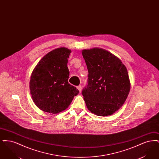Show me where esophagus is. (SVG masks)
Returning a JSON list of instances; mask_svg holds the SVG:
<instances>
[{"label": "esophagus", "mask_w": 159, "mask_h": 159, "mask_svg": "<svg viewBox=\"0 0 159 159\" xmlns=\"http://www.w3.org/2000/svg\"><path fill=\"white\" fill-rule=\"evenodd\" d=\"M77 89L79 91V92H80L81 91H82V86L81 85H79V86H77Z\"/></svg>", "instance_id": "1"}]
</instances>
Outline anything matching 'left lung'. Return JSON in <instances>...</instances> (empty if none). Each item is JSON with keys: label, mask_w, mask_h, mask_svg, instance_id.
Listing matches in <instances>:
<instances>
[{"label": "left lung", "mask_w": 159, "mask_h": 159, "mask_svg": "<svg viewBox=\"0 0 159 159\" xmlns=\"http://www.w3.org/2000/svg\"><path fill=\"white\" fill-rule=\"evenodd\" d=\"M88 70V84L82 95L88 109L99 116H110L123 105L130 89L126 66L113 53L94 48L82 50Z\"/></svg>", "instance_id": "8db88e82"}]
</instances>
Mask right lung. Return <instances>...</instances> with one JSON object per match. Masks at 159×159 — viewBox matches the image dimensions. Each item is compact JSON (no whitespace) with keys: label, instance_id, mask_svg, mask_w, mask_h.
Listing matches in <instances>:
<instances>
[{"label":"right lung","instance_id":"obj_1","mask_svg":"<svg viewBox=\"0 0 159 159\" xmlns=\"http://www.w3.org/2000/svg\"><path fill=\"white\" fill-rule=\"evenodd\" d=\"M70 49H53L39 61L30 80V91L33 102L41 110L59 113L68 108L79 91L68 82L67 67Z\"/></svg>","mask_w":159,"mask_h":159}]
</instances>
